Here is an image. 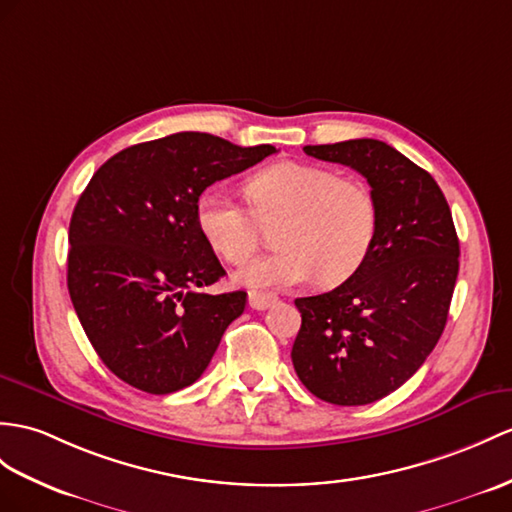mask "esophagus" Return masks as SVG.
<instances>
[{
  "label": "esophagus",
  "mask_w": 512,
  "mask_h": 512,
  "mask_svg": "<svg viewBox=\"0 0 512 512\" xmlns=\"http://www.w3.org/2000/svg\"><path fill=\"white\" fill-rule=\"evenodd\" d=\"M276 299L278 297L273 293H260V291H249V295H247V302L254 310H265L271 304H276Z\"/></svg>",
  "instance_id": "esophagus-1"
}]
</instances>
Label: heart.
<instances>
[{"label": "heart", "mask_w": 512, "mask_h": 512, "mask_svg": "<svg viewBox=\"0 0 512 512\" xmlns=\"http://www.w3.org/2000/svg\"><path fill=\"white\" fill-rule=\"evenodd\" d=\"M247 204L210 186L197 197L195 221L210 249L232 265L256 252L263 226L273 254L256 256L234 273L249 289H284L308 280L339 284L365 263L378 234V202L360 180L306 162H276L249 176Z\"/></svg>", "instance_id": "1"}]
</instances>
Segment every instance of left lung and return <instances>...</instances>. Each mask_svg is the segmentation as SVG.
I'll use <instances>...</instances> for the list:
<instances>
[{
	"instance_id": "left-lung-1",
	"label": "left lung",
	"mask_w": 512,
	"mask_h": 512,
	"mask_svg": "<svg viewBox=\"0 0 512 512\" xmlns=\"http://www.w3.org/2000/svg\"><path fill=\"white\" fill-rule=\"evenodd\" d=\"M365 176L378 202L367 260L336 289L295 299L297 378L319 400L363 406L413 376L439 343L458 276L450 206L428 171L376 139L306 145Z\"/></svg>"
}]
</instances>
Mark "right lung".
<instances>
[{
    "instance_id": "1",
    "label": "right lung",
    "mask_w": 512,
    "mask_h": 512,
    "mask_svg": "<svg viewBox=\"0 0 512 512\" xmlns=\"http://www.w3.org/2000/svg\"><path fill=\"white\" fill-rule=\"evenodd\" d=\"M273 152L178 132L123 149L95 171L69 223L67 286L119 380L167 395L202 376L247 293L202 291L226 271L197 228V197Z\"/></svg>"
}]
</instances>
